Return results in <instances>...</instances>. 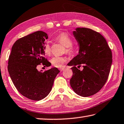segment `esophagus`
<instances>
[{
	"label": "esophagus",
	"mask_w": 124,
	"mask_h": 124,
	"mask_svg": "<svg viewBox=\"0 0 124 124\" xmlns=\"http://www.w3.org/2000/svg\"><path fill=\"white\" fill-rule=\"evenodd\" d=\"M65 69V67H62V68H60L59 70H60V71L62 72V71H64V70Z\"/></svg>",
	"instance_id": "34e87169"
}]
</instances>
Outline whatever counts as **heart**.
Returning <instances> with one entry per match:
<instances>
[{"instance_id": "heart-1", "label": "heart", "mask_w": 124, "mask_h": 124, "mask_svg": "<svg viewBox=\"0 0 124 124\" xmlns=\"http://www.w3.org/2000/svg\"><path fill=\"white\" fill-rule=\"evenodd\" d=\"M56 40H58L63 45L66 47V51L69 54H73L74 53L73 48L71 47L73 44L72 39L68 34L66 33H61L56 37ZM44 51L46 54H49L51 52V48L50 44L46 42L44 46ZM66 58L65 57L55 56L51 59V62L53 66L56 67H62L64 63L66 62Z\"/></svg>"}]
</instances>
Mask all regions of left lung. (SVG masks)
I'll return each instance as SVG.
<instances>
[{"instance_id":"obj_1","label":"left lung","mask_w":124,"mask_h":124,"mask_svg":"<svg viewBox=\"0 0 124 124\" xmlns=\"http://www.w3.org/2000/svg\"><path fill=\"white\" fill-rule=\"evenodd\" d=\"M73 34L79 50L78 54L67 64L73 66L70 85L76 94L89 97L99 92L106 83L112 62V52L106 39L98 32L78 27ZM80 64L83 65L82 71L76 67Z\"/></svg>"}]
</instances>
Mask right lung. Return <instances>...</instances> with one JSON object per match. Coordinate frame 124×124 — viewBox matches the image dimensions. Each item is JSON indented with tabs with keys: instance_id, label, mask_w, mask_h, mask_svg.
<instances>
[{
	"instance_id": "add662e5",
	"label": "right lung",
	"mask_w": 124,
	"mask_h": 124,
	"mask_svg": "<svg viewBox=\"0 0 124 124\" xmlns=\"http://www.w3.org/2000/svg\"><path fill=\"white\" fill-rule=\"evenodd\" d=\"M47 38L45 32L37 31L19 39L9 56L8 69L13 84L21 94L33 100L47 96L60 72L57 67L44 72L37 69L41 63L46 67L51 65L44 58V46Z\"/></svg>"
}]
</instances>
